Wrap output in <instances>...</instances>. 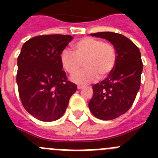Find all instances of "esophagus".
I'll use <instances>...</instances> for the list:
<instances>
[{"label":"esophagus","instance_id":"1","mask_svg":"<svg viewBox=\"0 0 158 158\" xmlns=\"http://www.w3.org/2000/svg\"><path fill=\"white\" fill-rule=\"evenodd\" d=\"M84 88V86L82 85H77V89H82Z\"/></svg>","mask_w":158,"mask_h":158}]
</instances>
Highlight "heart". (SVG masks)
Wrapping results in <instances>:
<instances>
[{
	"instance_id": "obj_1",
	"label": "heart",
	"mask_w": 158,
	"mask_h": 158,
	"mask_svg": "<svg viewBox=\"0 0 158 158\" xmlns=\"http://www.w3.org/2000/svg\"><path fill=\"white\" fill-rule=\"evenodd\" d=\"M74 53L65 50L60 61L65 70L76 74L85 62V69L72 77L71 80L79 85H86L98 77L104 79L114 70L116 64L115 47L108 43L93 37H85L73 46Z\"/></svg>"
}]
</instances>
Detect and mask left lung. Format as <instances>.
I'll use <instances>...</instances> for the list:
<instances>
[{"mask_svg": "<svg viewBox=\"0 0 158 158\" xmlns=\"http://www.w3.org/2000/svg\"><path fill=\"white\" fill-rule=\"evenodd\" d=\"M90 35L108 40L116 52L115 69L106 79L93 86V96L89 103L94 116L111 120L126 113L135 101L143 67L141 53L133 42L121 34L105 31Z\"/></svg>", "mask_w": 158, "mask_h": 158, "instance_id": "obj_1", "label": "left lung"}]
</instances>
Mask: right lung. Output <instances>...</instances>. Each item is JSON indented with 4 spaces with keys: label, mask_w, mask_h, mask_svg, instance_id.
<instances>
[{
    "label": "right lung",
    "mask_w": 158,
    "mask_h": 158,
    "mask_svg": "<svg viewBox=\"0 0 158 158\" xmlns=\"http://www.w3.org/2000/svg\"><path fill=\"white\" fill-rule=\"evenodd\" d=\"M73 36L45 35L23 45L17 58L16 83L25 110L43 122L57 120L65 113L77 85L67 80L60 55Z\"/></svg>",
    "instance_id": "add662e5"
}]
</instances>
